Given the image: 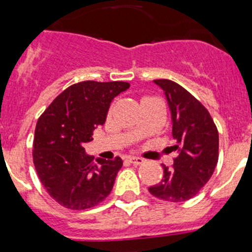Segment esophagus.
Returning <instances> with one entry per match:
<instances>
[{"label": "esophagus", "instance_id": "1", "mask_svg": "<svg viewBox=\"0 0 252 252\" xmlns=\"http://www.w3.org/2000/svg\"><path fill=\"white\" fill-rule=\"evenodd\" d=\"M129 162H130V163H133L134 166H140V164L144 163L145 159L140 158V157H131V158L129 159Z\"/></svg>", "mask_w": 252, "mask_h": 252}]
</instances>
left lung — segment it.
I'll return each instance as SVG.
<instances>
[{"mask_svg":"<svg viewBox=\"0 0 252 252\" xmlns=\"http://www.w3.org/2000/svg\"><path fill=\"white\" fill-rule=\"evenodd\" d=\"M166 94L172 113L177 151L171 168L163 167V178L149 188L159 200L182 202L194 197L210 180L218 162V130L207 108L183 86L168 79L154 80Z\"/></svg>","mask_w":252,"mask_h":252,"instance_id":"obj_1","label":"left lung"}]
</instances>
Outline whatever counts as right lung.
I'll return each mask as SVG.
<instances>
[{
  "label": "right lung",
  "instance_id": "1",
  "mask_svg": "<svg viewBox=\"0 0 252 252\" xmlns=\"http://www.w3.org/2000/svg\"><path fill=\"white\" fill-rule=\"evenodd\" d=\"M129 86L124 81L73 84L37 119L32 161L48 195L63 207H95L112 191L122 158L94 163L83 146L93 140L95 126L105 123L112 100Z\"/></svg>",
  "mask_w": 252,
  "mask_h": 252
}]
</instances>
